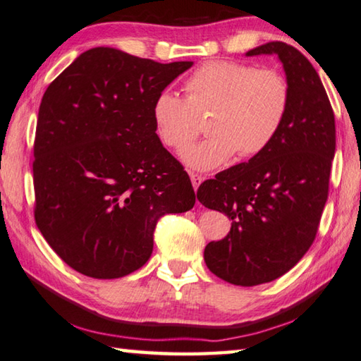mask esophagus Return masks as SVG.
Returning a JSON list of instances; mask_svg holds the SVG:
<instances>
[{
	"mask_svg": "<svg viewBox=\"0 0 361 361\" xmlns=\"http://www.w3.org/2000/svg\"><path fill=\"white\" fill-rule=\"evenodd\" d=\"M190 179H192V183H193V188H195V192H198V187L201 185V182L204 180V178H202V176H200V174L190 173Z\"/></svg>",
	"mask_w": 361,
	"mask_h": 361,
	"instance_id": "34e87169",
	"label": "esophagus"
}]
</instances>
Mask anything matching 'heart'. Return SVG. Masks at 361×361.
Returning <instances> with one entry per match:
<instances>
[{
  "label": "heart",
  "mask_w": 361,
  "mask_h": 361,
  "mask_svg": "<svg viewBox=\"0 0 361 361\" xmlns=\"http://www.w3.org/2000/svg\"><path fill=\"white\" fill-rule=\"evenodd\" d=\"M187 99L161 91L154 100L152 122L163 146L183 151L209 116L212 135L182 154L195 169H214L237 152L248 159L265 151L288 118L290 87L274 69H256L239 61H209L183 83Z\"/></svg>",
  "instance_id": "heart-1"
}]
</instances>
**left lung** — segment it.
<instances>
[{"label": "left lung", "instance_id": "1", "mask_svg": "<svg viewBox=\"0 0 361 361\" xmlns=\"http://www.w3.org/2000/svg\"><path fill=\"white\" fill-rule=\"evenodd\" d=\"M278 54L290 87L288 118L261 154L202 182L198 200L228 215L231 231L207 243L204 261L237 286L274 281L302 259L316 239L329 198L335 114L314 67L295 47L269 42L250 50Z\"/></svg>", "mask_w": 361, "mask_h": 361}]
</instances>
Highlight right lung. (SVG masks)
<instances>
[{
	"label": "right lung",
	"mask_w": 361,
	"mask_h": 361,
	"mask_svg": "<svg viewBox=\"0 0 361 361\" xmlns=\"http://www.w3.org/2000/svg\"><path fill=\"white\" fill-rule=\"evenodd\" d=\"M193 66L91 49L54 78L34 140V220L61 259L99 280L152 255L160 216L195 206L183 166L155 133V97Z\"/></svg>",
	"instance_id": "obj_1"
}]
</instances>
